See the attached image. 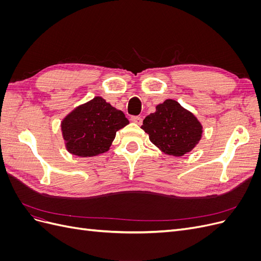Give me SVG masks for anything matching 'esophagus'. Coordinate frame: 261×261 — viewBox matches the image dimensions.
<instances>
[{
	"mask_svg": "<svg viewBox=\"0 0 261 261\" xmlns=\"http://www.w3.org/2000/svg\"><path fill=\"white\" fill-rule=\"evenodd\" d=\"M130 121L134 122V123L138 124V125H140L141 123H143V118H141L140 116H132V117H130Z\"/></svg>",
	"mask_w": 261,
	"mask_h": 261,
	"instance_id": "34e87169",
	"label": "esophagus"
}]
</instances>
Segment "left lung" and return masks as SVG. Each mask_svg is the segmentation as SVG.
<instances>
[{
  "label": "left lung",
  "instance_id": "obj_1",
  "mask_svg": "<svg viewBox=\"0 0 261 261\" xmlns=\"http://www.w3.org/2000/svg\"><path fill=\"white\" fill-rule=\"evenodd\" d=\"M151 143L164 153L181 156L192 151L202 135L197 117L177 101L168 99L155 107L141 125Z\"/></svg>",
  "mask_w": 261,
  "mask_h": 261
}]
</instances>
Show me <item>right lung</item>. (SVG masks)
I'll return each mask as SVG.
<instances>
[{"label": "right lung", "instance_id": "add662e5", "mask_svg": "<svg viewBox=\"0 0 261 261\" xmlns=\"http://www.w3.org/2000/svg\"><path fill=\"white\" fill-rule=\"evenodd\" d=\"M128 123L122 111L94 97L66 115L61 128L67 151L87 158L108 151L116 132Z\"/></svg>", "mask_w": 261, "mask_h": 261}]
</instances>
